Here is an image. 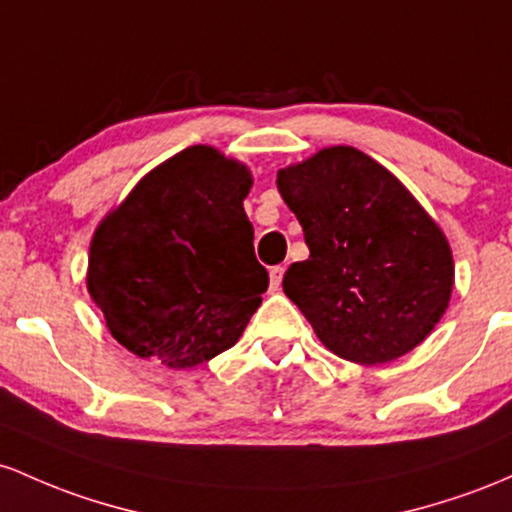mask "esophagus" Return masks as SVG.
Returning a JSON list of instances; mask_svg holds the SVG:
<instances>
[{
  "label": "esophagus",
  "instance_id": "1",
  "mask_svg": "<svg viewBox=\"0 0 512 512\" xmlns=\"http://www.w3.org/2000/svg\"><path fill=\"white\" fill-rule=\"evenodd\" d=\"M283 273H285V268H283V266H275V268H271V292L278 290L280 283H283Z\"/></svg>",
  "mask_w": 512,
  "mask_h": 512
}]
</instances>
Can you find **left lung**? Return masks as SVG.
I'll return each instance as SVG.
<instances>
[{"instance_id":"8db88e82","label":"left lung","mask_w":512,"mask_h":512,"mask_svg":"<svg viewBox=\"0 0 512 512\" xmlns=\"http://www.w3.org/2000/svg\"><path fill=\"white\" fill-rule=\"evenodd\" d=\"M307 261L283 290L338 358L392 363L435 329L455 285L450 241L389 169L355 147H324L278 171Z\"/></svg>"}]
</instances>
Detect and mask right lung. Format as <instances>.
<instances>
[{"instance_id":"right-lung-1","label":"right lung","mask_w":512,"mask_h":512,"mask_svg":"<svg viewBox=\"0 0 512 512\" xmlns=\"http://www.w3.org/2000/svg\"><path fill=\"white\" fill-rule=\"evenodd\" d=\"M251 183L246 164L193 145L103 217L86 290L120 346L188 370L239 341L268 287L244 212Z\"/></svg>"}]
</instances>
